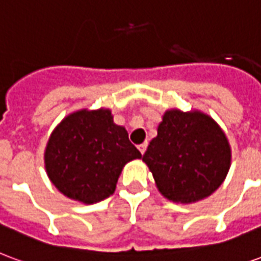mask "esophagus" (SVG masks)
I'll return each mask as SVG.
<instances>
[{
  "instance_id": "34e87169",
  "label": "esophagus",
  "mask_w": 261,
  "mask_h": 261,
  "mask_svg": "<svg viewBox=\"0 0 261 261\" xmlns=\"http://www.w3.org/2000/svg\"><path fill=\"white\" fill-rule=\"evenodd\" d=\"M147 142H142V144H140V145H138V149H140V152L141 153H144L145 152V149H147Z\"/></svg>"
}]
</instances>
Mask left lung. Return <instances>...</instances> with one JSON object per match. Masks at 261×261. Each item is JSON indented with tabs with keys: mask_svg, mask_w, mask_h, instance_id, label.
<instances>
[{
	"mask_svg": "<svg viewBox=\"0 0 261 261\" xmlns=\"http://www.w3.org/2000/svg\"><path fill=\"white\" fill-rule=\"evenodd\" d=\"M142 161L165 198L190 204L211 196L222 185L230 168V147L208 114L170 109Z\"/></svg>",
	"mask_w": 261,
	"mask_h": 261,
	"instance_id": "obj_1",
	"label": "left lung"
}]
</instances>
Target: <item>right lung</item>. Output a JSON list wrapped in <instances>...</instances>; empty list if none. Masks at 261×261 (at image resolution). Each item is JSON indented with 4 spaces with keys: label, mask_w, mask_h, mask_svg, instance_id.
Segmentation results:
<instances>
[{
    "label": "right lung",
    "mask_w": 261,
    "mask_h": 261,
    "mask_svg": "<svg viewBox=\"0 0 261 261\" xmlns=\"http://www.w3.org/2000/svg\"><path fill=\"white\" fill-rule=\"evenodd\" d=\"M141 158L124 127L109 109L68 114L48 138L44 166L48 179L71 200L95 204L112 196L127 162Z\"/></svg>",
    "instance_id": "right-lung-1"
}]
</instances>
